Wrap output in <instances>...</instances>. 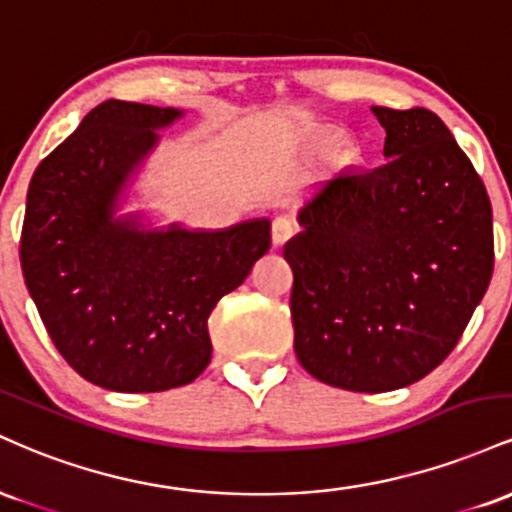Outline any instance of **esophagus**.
Returning a JSON list of instances; mask_svg holds the SVG:
<instances>
[{
    "instance_id": "esophagus-1",
    "label": "esophagus",
    "mask_w": 512,
    "mask_h": 512,
    "mask_svg": "<svg viewBox=\"0 0 512 512\" xmlns=\"http://www.w3.org/2000/svg\"><path fill=\"white\" fill-rule=\"evenodd\" d=\"M296 236V223L291 219H286V216H276L274 223H272V240L276 245H284L286 240H291Z\"/></svg>"
}]
</instances>
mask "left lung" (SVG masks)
<instances>
[{
  "label": "left lung",
  "mask_w": 512,
  "mask_h": 512,
  "mask_svg": "<svg viewBox=\"0 0 512 512\" xmlns=\"http://www.w3.org/2000/svg\"><path fill=\"white\" fill-rule=\"evenodd\" d=\"M373 113L387 161L313 185L284 248L298 361L354 392L438 368L493 274L489 195L450 129L426 108Z\"/></svg>",
  "instance_id": "1"
}]
</instances>
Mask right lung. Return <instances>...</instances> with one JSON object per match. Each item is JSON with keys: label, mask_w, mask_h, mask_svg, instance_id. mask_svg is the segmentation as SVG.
Here are the masks:
<instances>
[{"label": "right lung", "mask_w": 512, "mask_h": 512, "mask_svg": "<svg viewBox=\"0 0 512 512\" xmlns=\"http://www.w3.org/2000/svg\"><path fill=\"white\" fill-rule=\"evenodd\" d=\"M180 110L105 101L35 168L21 269L52 344L88 383L163 392L211 361L209 315L272 245L269 221L139 231L115 219L127 175Z\"/></svg>", "instance_id": "right-lung-1"}]
</instances>
